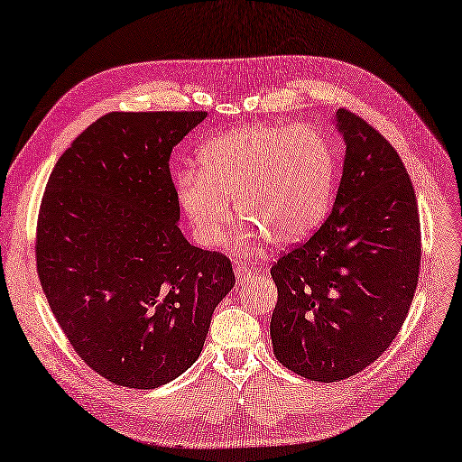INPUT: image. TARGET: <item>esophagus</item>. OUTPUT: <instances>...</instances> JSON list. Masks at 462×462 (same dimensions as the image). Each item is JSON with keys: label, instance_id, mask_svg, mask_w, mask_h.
I'll use <instances>...</instances> for the list:
<instances>
[{"label": "esophagus", "instance_id": "1", "mask_svg": "<svg viewBox=\"0 0 462 462\" xmlns=\"http://www.w3.org/2000/svg\"><path fill=\"white\" fill-rule=\"evenodd\" d=\"M251 274H253V268H251L249 264H245V263H237V264H235V276H237V282H239V284L246 282V280H249Z\"/></svg>", "mask_w": 462, "mask_h": 462}]
</instances>
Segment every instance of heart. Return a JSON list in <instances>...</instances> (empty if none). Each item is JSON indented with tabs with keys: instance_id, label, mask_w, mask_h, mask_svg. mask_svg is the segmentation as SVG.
Returning a JSON list of instances; mask_svg holds the SVG:
<instances>
[{
	"instance_id": "obj_1",
	"label": "heart",
	"mask_w": 462,
	"mask_h": 462,
	"mask_svg": "<svg viewBox=\"0 0 462 462\" xmlns=\"http://www.w3.org/2000/svg\"><path fill=\"white\" fill-rule=\"evenodd\" d=\"M199 171L176 176V198L201 246H217L239 217L251 225L237 249L268 239H308L328 216L335 182L329 141L310 125H256L219 134L198 152Z\"/></svg>"
}]
</instances>
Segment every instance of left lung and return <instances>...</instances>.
Returning <instances> with one entry per match:
<instances>
[{"instance_id": "1", "label": "left lung", "mask_w": 462, "mask_h": 462, "mask_svg": "<svg viewBox=\"0 0 462 462\" xmlns=\"http://www.w3.org/2000/svg\"><path fill=\"white\" fill-rule=\"evenodd\" d=\"M345 139L333 209L308 241L270 268L278 301L274 355L291 373L337 382L386 351L418 288V199L396 149L353 111L335 114Z\"/></svg>"}]
</instances>
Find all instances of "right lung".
Instances as JSON below:
<instances>
[{"label": "right lung", "mask_w": 462, "mask_h": 462, "mask_svg": "<svg viewBox=\"0 0 462 462\" xmlns=\"http://www.w3.org/2000/svg\"><path fill=\"white\" fill-rule=\"evenodd\" d=\"M206 111H114L62 152L37 221V273L66 339L117 386L151 390L196 363L231 261L178 227L174 146Z\"/></svg>", "instance_id": "obj_1"}]
</instances>
